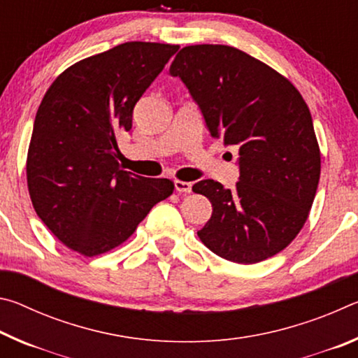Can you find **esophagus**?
<instances>
[{"mask_svg":"<svg viewBox=\"0 0 358 358\" xmlns=\"http://www.w3.org/2000/svg\"><path fill=\"white\" fill-rule=\"evenodd\" d=\"M173 186H175V191L178 192H191L192 191V185L189 183V181H181V180H175L173 181Z\"/></svg>","mask_w":358,"mask_h":358,"instance_id":"obj_1","label":"esophagus"}]
</instances>
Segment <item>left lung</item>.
Masks as SVG:
<instances>
[{
    "label": "left lung",
    "instance_id": "obj_1",
    "mask_svg": "<svg viewBox=\"0 0 358 358\" xmlns=\"http://www.w3.org/2000/svg\"><path fill=\"white\" fill-rule=\"evenodd\" d=\"M199 106L211 137L238 147L235 189L202 180L192 191L213 213L202 243L237 264L282 251L305 224L320 177V151L306 102L270 66L229 45H189L171 64Z\"/></svg>",
    "mask_w": 358,
    "mask_h": 358
}]
</instances>
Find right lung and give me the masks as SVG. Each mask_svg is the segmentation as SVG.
Listing matches in <instances>:
<instances>
[{"label":"right lung","instance_id":"1","mask_svg":"<svg viewBox=\"0 0 358 358\" xmlns=\"http://www.w3.org/2000/svg\"><path fill=\"white\" fill-rule=\"evenodd\" d=\"M178 45L124 42L85 58L50 85L36 113L27 180L33 207L55 237L87 257L128 240L157 202L167 178L120 167L117 137Z\"/></svg>","mask_w":358,"mask_h":358}]
</instances>
